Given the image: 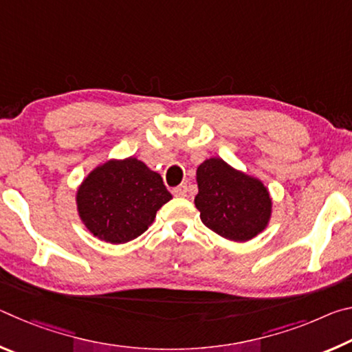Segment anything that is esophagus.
<instances>
[{"mask_svg":"<svg viewBox=\"0 0 352 352\" xmlns=\"http://www.w3.org/2000/svg\"><path fill=\"white\" fill-rule=\"evenodd\" d=\"M172 194L175 195V197H186L188 195V184L183 183L180 186H177L175 189H172Z\"/></svg>","mask_w":352,"mask_h":352,"instance_id":"34e87169","label":"esophagus"}]
</instances>
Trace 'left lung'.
<instances>
[{
    "label": "left lung",
    "instance_id": "1",
    "mask_svg": "<svg viewBox=\"0 0 352 352\" xmlns=\"http://www.w3.org/2000/svg\"><path fill=\"white\" fill-rule=\"evenodd\" d=\"M197 186L194 204L201 222L219 236L247 242L269 226L273 201L259 178L211 157L197 168Z\"/></svg>",
    "mask_w": 352,
    "mask_h": 352
}]
</instances>
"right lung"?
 <instances>
[{
	"instance_id": "add662e5",
	"label": "right lung",
	"mask_w": 352,
	"mask_h": 352,
	"mask_svg": "<svg viewBox=\"0 0 352 352\" xmlns=\"http://www.w3.org/2000/svg\"><path fill=\"white\" fill-rule=\"evenodd\" d=\"M170 199L162 175L135 157L98 164L76 190L82 223L94 237L113 245L144 233Z\"/></svg>"
}]
</instances>
